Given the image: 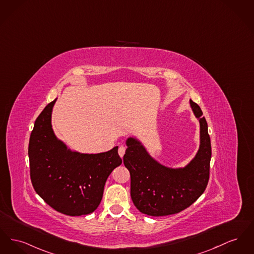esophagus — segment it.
Masks as SVG:
<instances>
[{"mask_svg":"<svg viewBox=\"0 0 254 254\" xmlns=\"http://www.w3.org/2000/svg\"><path fill=\"white\" fill-rule=\"evenodd\" d=\"M125 152H126V148H125V147H123V146H121L119 149H118V153H119L120 156H121V157H123V156H124V154H125Z\"/></svg>","mask_w":254,"mask_h":254,"instance_id":"34e87169","label":"esophagus"}]
</instances>
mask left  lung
<instances>
[{
	"mask_svg": "<svg viewBox=\"0 0 254 254\" xmlns=\"http://www.w3.org/2000/svg\"><path fill=\"white\" fill-rule=\"evenodd\" d=\"M199 122V149L189 164L170 168L153 159L133 137L126 141L124 164L130 173V195L136 208L149 216L177 214L189 207L204 192L209 180L211 142L200 107L190 100Z\"/></svg>",
	"mask_w": 254,
	"mask_h": 254,
	"instance_id": "1",
	"label": "left lung"
}]
</instances>
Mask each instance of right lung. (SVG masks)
I'll list each match as a JSON object with an SVG mask.
<instances>
[{"instance_id":"add662e5","label":"right lung","mask_w":254,"mask_h":254,"mask_svg":"<svg viewBox=\"0 0 254 254\" xmlns=\"http://www.w3.org/2000/svg\"><path fill=\"white\" fill-rule=\"evenodd\" d=\"M56 102L57 99L43 109L30 133L31 183L46 203L58 212L68 216L87 215L99 206L106 179L122 164L118 147L91 154L68 149L52 127Z\"/></svg>"}]
</instances>
